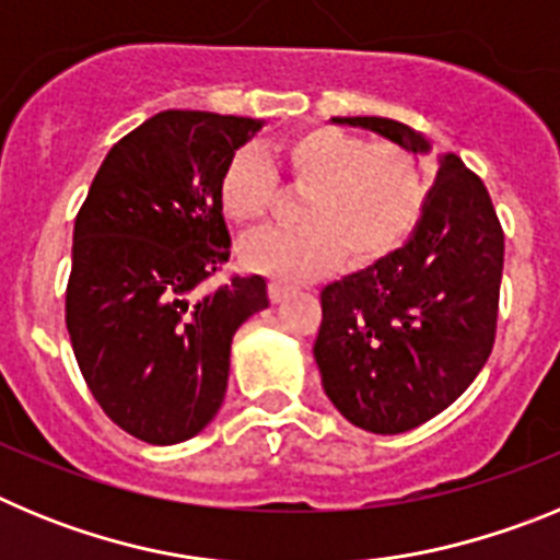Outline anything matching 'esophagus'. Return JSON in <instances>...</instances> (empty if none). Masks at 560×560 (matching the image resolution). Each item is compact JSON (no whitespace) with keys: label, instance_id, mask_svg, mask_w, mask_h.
Wrapping results in <instances>:
<instances>
[{"label":"esophagus","instance_id":"34e87169","mask_svg":"<svg viewBox=\"0 0 560 560\" xmlns=\"http://www.w3.org/2000/svg\"><path fill=\"white\" fill-rule=\"evenodd\" d=\"M285 294H289V289L280 283H269V296H271V303H283Z\"/></svg>","mask_w":560,"mask_h":560}]
</instances>
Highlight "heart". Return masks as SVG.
<instances>
[{"mask_svg":"<svg viewBox=\"0 0 560 560\" xmlns=\"http://www.w3.org/2000/svg\"><path fill=\"white\" fill-rule=\"evenodd\" d=\"M289 182L308 187L300 201L303 226L257 232L241 246L249 269L289 283L325 275L348 255L368 266L398 249L415 232L429 199V179L415 151L398 142L361 140L319 126L275 145ZM277 201V173L260 148L244 145L224 162L219 205L237 226H255Z\"/></svg>","mask_w":560,"mask_h":560,"instance_id":"1","label":"heart"}]
</instances>
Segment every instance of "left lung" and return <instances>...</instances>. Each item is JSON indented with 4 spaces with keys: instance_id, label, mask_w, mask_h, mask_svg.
<instances>
[{
    "instance_id": "left-lung-1",
    "label": "left lung",
    "mask_w": 560,
    "mask_h": 560,
    "mask_svg": "<svg viewBox=\"0 0 560 560\" xmlns=\"http://www.w3.org/2000/svg\"><path fill=\"white\" fill-rule=\"evenodd\" d=\"M427 153L415 128L387 117H334ZM504 235L482 179L440 156L418 226L400 249L325 285L314 341L325 395L373 434H400L468 389L493 350Z\"/></svg>"
}]
</instances>
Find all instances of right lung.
I'll return each mask as SVG.
<instances>
[{"label": "right lung", "mask_w": 560, "mask_h": 560, "mask_svg": "<svg viewBox=\"0 0 560 560\" xmlns=\"http://www.w3.org/2000/svg\"><path fill=\"white\" fill-rule=\"evenodd\" d=\"M264 120L153 114L106 153L72 235L67 330L86 387L137 440L173 446L215 418L232 336L269 308L260 275L201 294L230 260L219 176Z\"/></svg>", "instance_id": "1"}]
</instances>
